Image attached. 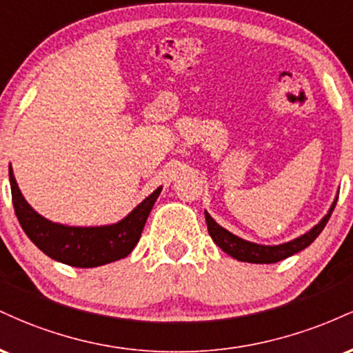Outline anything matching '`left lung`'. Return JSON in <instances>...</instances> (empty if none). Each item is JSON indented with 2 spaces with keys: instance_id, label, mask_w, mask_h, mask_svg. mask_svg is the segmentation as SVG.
Wrapping results in <instances>:
<instances>
[{
  "instance_id": "obj_1",
  "label": "left lung",
  "mask_w": 353,
  "mask_h": 353,
  "mask_svg": "<svg viewBox=\"0 0 353 353\" xmlns=\"http://www.w3.org/2000/svg\"><path fill=\"white\" fill-rule=\"evenodd\" d=\"M339 194L335 196L334 202H332L329 212L322 217V221L319 224H315L309 232L302 234L301 237H295L292 241L283 242L279 245H264V244H255V242L244 241V239L237 237L236 234L229 232L228 229H224L222 225H219L210 214L205 210V222H208V230L212 237V241L224 250L225 254H229L230 257L237 259L241 262H250V264H275V262L283 261V259L290 257V255L301 252V250L309 247L315 239L319 237V234L322 232L325 224L329 222V219L334 212L335 204H337Z\"/></svg>"
}]
</instances>
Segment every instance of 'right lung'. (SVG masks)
Segmentation results:
<instances>
[{
	"label": "right lung",
	"mask_w": 353,
	"mask_h": 353,
	"mask_svg": "<svg viewBox=\"0 0 353 353\" xmlns=\"http://www.w3.org/2000/svg\"><path fill=\"white\" fill-rule=\"evenodd\" d=\"M10 184L16 217L31 242L48 257L81 269L111 264L128 257L139 242L149 212L163 190V185L157 188L116 224L76 228L52 222L36 212L23 197L11 165Z\"/></svg>",
	"instance_id": "obj_1"
}]
</instances>
